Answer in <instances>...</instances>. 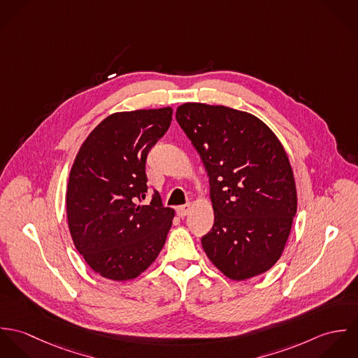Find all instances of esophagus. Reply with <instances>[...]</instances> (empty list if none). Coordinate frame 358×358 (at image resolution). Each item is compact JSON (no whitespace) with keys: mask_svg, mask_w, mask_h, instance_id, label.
<instances>
[{"mask_svg":"<svg viewBox=\"0 0 358 358\" xmlns=\"http://www.w3.org/2000/svg\"><path fill=\"white\" fill-rule=\"evenodd\" d=\"M190 209H192V204L180 205L176 208V213L179 217H185L190 213Z\"/></svg>","mask_w":358,"mask_h":358,"instance_id":"34e87169","label":"esophagus"}]
</instances>
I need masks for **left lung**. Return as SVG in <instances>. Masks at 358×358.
Here are the masks:
<instances>
[{
  "instance_id": "left-lung-1",
  "label": "left lung",
  "mask_w": 358,
  "mask_h": 358,
  "mask_svg": "<svg viewBox=\"0 0 358 358\" xmlns=\"http://www.w3.org/2000/svg\"><path fill=\"white\" fill-rule=\"evenodd\" d=\"M176 121L209 178L215 222L201 238L205 254L231 280L267 271L284 251L298 205L280 141L255 115L224 106L185 103Z\"/></svg>"
}]
</instances>
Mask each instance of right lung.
<instances>
[{"instance_id": "right-lung-1", "label": "right lung", "mask_w": 358, "mask_h": 358, "mask_svg": "<svg viewBox=\"0 0 358 358\" xmlns=\"http://www.w3.org/2000/svg\"><path fill=\"white\" fill-rule=\"evenodd\" d=\"M172 121V108L115 113L90 134L70 171L66 209L77 251L104 278L127 281L162 250L173 209L146 199V159Z\"/></svg>"}]
</instances>
